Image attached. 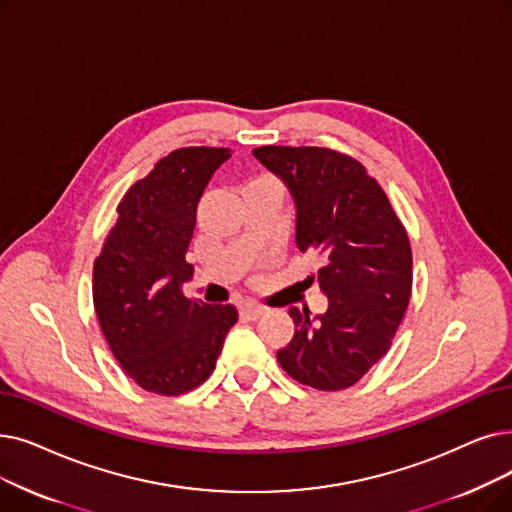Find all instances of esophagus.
<instances>
[{
    "instance_id": "obj_1",
    "label": "esophagus",
    "mask_w": 512,
    "mask_h": 512,
    "mask_svg": "<svg viewBox=\"0 0 512 512\" xmlns=\"http://www.w3.org/2000/svg\"><path fill=\"white\" fill-rule=\"evenodd\" d=\"M240 311H242V316H247L249 320H257V318H261L265 314V307H261L257 303H244L240 307Z\"/></svg>"
}]
</instances>
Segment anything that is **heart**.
Wrapping results in <instances>:
<instances>
[{"label":"heart","instance_id":"obj_1","mask_svg":"<svg viewBox=\"0 0 512 512\" xmlns=\"http://www.w3.org/2000/svg\"><path fill=\"white\" fill-rule=\"evenodd\" d=\"M265 184H274L272 177H265V175H259V177H253V180L247 182V186H244V190L247 188H253V186H265Z\"/></svg>","mask_w":512,"mask_h":512}]
</instances>
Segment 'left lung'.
<instances>
[{"label":"left lung","mask_w":512,"mask_h":512,"mask_svg":"<svg viewBox=\"0 0 512 512\" xmlns=\"http://www.w3.org/2000/svg\"><path fill=\"white\" fill-rule=\"evenodd\" d=\"M282 177L297 203V247L322 257L326 314L288 309L295 337L278 349L282 370L301 385L341 391L391 349L412 291V249L385 190L349 154L318 146L253 150Z\"/></svg>","instance_id":"obj_1"}]
</instances>
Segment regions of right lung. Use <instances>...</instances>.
I'll return each mask as SVG.
<instances>
[{
	"instance_id": "1",
	"label": "right lung",
	"mask_w": 512,
	"mask_h": 512,
	"mask_svg": "<svg viewBox=\"0 0 512 512\" xmlns=\"http://www.w3.org/2000/svg\"><path fill=\"white\" fill-rule=\"evenodd\" d=\"M230 148L188 146L163 157L117 205L94 261V307L102 335L129 379L157 395L203 385L236 324L234 305L188 299L186 261L196 205Z\"/></svg>"
}]
</instances>
